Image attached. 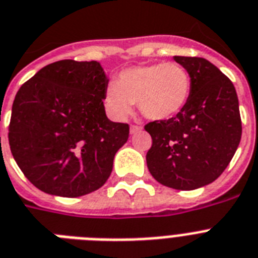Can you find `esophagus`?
<instances>
[{
	"instance_id": "1",
	"label": "esophagus",
	"mask_w": 258,
	"mask_h": 258,
	"mask_svg": "<svg viewBox=\"0 0 258 258\" xmlns=\"http://www.w3.org/2000/svg\"><path fill=\"white\" fill-rule=\"evenodd\" d=\"M140 130H142V127H140V125H136V124H133V125H131V127H130V133H131V134L139 133Z\"/></svg>"
}]
</instances>
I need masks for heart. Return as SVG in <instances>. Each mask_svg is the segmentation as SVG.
Instances as JSON below:
<instances>
[{"label":"heart","instance_id":"b5f03b06","mask_svg":"<svg viewBox=\"0 0 258 258\" xmlns=\"http://www.w3.org/2000/svg\"><path fill=\"white\" fill-rule=\"evenodd\" d=\"M190 95L187 70L173 62L133 66L123 70L116 82L110 83L104 100L115 118L122 119L138 102L140 112L162 120L179 114Z\"/></svg>","mask_w":258,"mask_h":258}]
</instances>
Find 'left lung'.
Instances as JSON below:
<instances>
[{"label":"left lung","mask_w":258,"mask_h":258,"mask_svg":"<svg viewBox=\"0 0 258 258\" xmlns=\"http://www.w3.org/2000/svg\"><path fill=\"white\" fill-rule=\"evenodd\" d=\"M173 59L189 74V99L173 118L144 125L152 138L146 159L156 181L190 190L227 168L241 140V118L233 83L215 64L199 56Z\"/></svg>","instance_id":"left-lung-1"}]
</instances>
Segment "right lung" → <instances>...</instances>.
Here are the masks:
<instances>
[{
  "instance_id": "obj_1",
  "label": "right lung",
  "mask_w": 258,
  "mask_h": 258,
  "mask_svg": "<svg viewBox=\"0 0 258 258\" xmlns=\"http://www.w3.org/2000/svg\"><path fill=\"white\" fill-rule=\"evenodd\" d=\"M108 79L99 62L62 59L21 86L12 107L9 146L21 171L46 194L78 198L99 189L130 125L111 122Z\"/></svg>"
}]
</instances>
